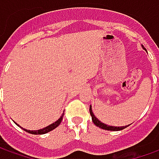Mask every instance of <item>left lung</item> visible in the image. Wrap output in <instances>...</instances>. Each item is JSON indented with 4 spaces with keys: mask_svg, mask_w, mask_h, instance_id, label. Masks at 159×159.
I'll return each instance as SVG.
<instances>
[{
    "mask_svg": "<svg viewBox=\"0 0 159 159\" xmlns=\"http://www.w3.org/2000/svg\"><path fill=\"white\" fill-rule=\"evenodd\" d=\"M89 113H90V115H91V118H92V121H93V123L95 124V125H97L98 127H99V128H101V129H106V130H121V129H125L126 127H128V126H121V127H116V126H110V125H105V124H103V123H102L101 121H99L95 116V115H94V113L92 112V109H91V105L89 106Z\"/></svg>",
    "mask_w": 159,
    "mask_h": 159,
    "instance_id": "left-lung-1",
    "label": "left lung"
}]
</instances>
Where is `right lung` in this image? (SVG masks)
Wrapping results in <instances>:
<instances>
[{
  "label": "right lung",
  "instance_id": "right-lung-1",
  "mask_svg": "<svg viewBox=\"0 0 159 159\" xmlns=\"http://www.w3.org/2000/svg\"><path fill=\"white\" fill-rule=\"evenodd\" d=\"M63 115H64V113H62V115L60 116V118L58 119L57 121H56L55 123H53L51 125H49L47 127H45V128H43V129H37V130H30V129H23L22 127H20V125H18L17 124L16 125H18V126H20L21 129H23V130H25L27 132H29L30 134H34V135H42V134H45L47 133V132H49V131H51L53 130L54 129H56L58 125L61 124V120H62V117H63Z\"/></svg>",
  "mask_w": 159,
  "mask_h": 159
}]
</instances>
